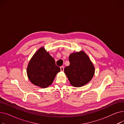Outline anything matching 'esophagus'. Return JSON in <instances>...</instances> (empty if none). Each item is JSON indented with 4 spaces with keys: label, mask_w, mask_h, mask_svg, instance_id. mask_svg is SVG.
<instances>
[{
    "label": "esophagus",
    "mask_w": 124,
    "mask_h": 124,
    "mask_svg": "<svg viewBox=\"0 0 124 124\" xmlns=\"http://www.w3.org/2000/svg\"><path fill=\"white\" fill-rule=\"evenodd\" d=\"M60 70L61 71H64V66H61L60 67Z\"/></svg>",
    "instance_id": "obj_1"
}]
</instances>
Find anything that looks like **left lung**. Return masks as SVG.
Segmentation results:
<instances>
[{
	"label": "left lung",
	"mask_w": 124,
	"mask_h": 124,
	"mask_svg": "<svg viewBox=\"0 0 124 124\" xmlns=\"http://www.w3.org/2000/svg\"><path fill=\"white\" fill-rule=\"evenodd\" d=\"M70 65L64 68L71 85L81 87L90 81L94 74V67L89 57L84 52L70 54Z\"/></svg>",
	"instance_id": "8db88e82"
}]
</instances>
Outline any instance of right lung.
Masks as SVG:
<instances>
[{
  "label": "right lung",
  "instance_id": "add662e5",
  "mask_svg": "<svg viewBox=\"0 0 124 124\" xmlns=\"http://www.w3.org/2000/svg\"><path fill=\"white\" fill-rule=\"evenodd\" d=\"M60 71L54 58L43 47L32 56L27 68L30 80L35 85L46 88L53 82L56 74Z\"/></svg>",
  "mask_w": 124,
  "mask_h": 124
}]
</instances>
